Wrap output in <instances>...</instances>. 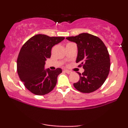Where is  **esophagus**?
Wrapping results in <instances>:
<instances>
[{
    "label": "esophagus",
    "mask_w": 128,
    "mask_h": 128,
    "mask_svg": "<svg viewBox=\"0 0 128 128\" xmlns=\"http://www.w3.org/2000/svg\"><path fill=\"white\" fill-rule=\"evenodd\" d=\"M64 72H66L67 73V74H70V73H72V72L70 71V70H64Z\"/></svg>",
    "instance_id": "esophagus-1"
}]
</instances>
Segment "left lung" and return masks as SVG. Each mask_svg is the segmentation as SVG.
I'll return each instance as SVG.
<instances>
[{"mask_svg": "<svg viewBox=\"0 0 128 128\" xmlns=\"http://www.w3.org/2000/svg\"><path fill=\"white\" fill-rule=\"evenodd\" d=\"M66 38L77 44L76 62L84 69L82 74L78 73L80 79L73 84L74 88L84 93L97 90L105 82L110 70V55L105 44L99 37L88 33Z\"/></svg>", "mask_w": 128, "mask_h": 128, "instance_id": "1", "label": "left lung"}]
</instances>
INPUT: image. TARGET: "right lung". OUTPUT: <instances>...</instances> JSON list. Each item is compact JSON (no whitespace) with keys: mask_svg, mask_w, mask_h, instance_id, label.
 <instances>
[{"mask_svg":"<svg viewBox=\"0 0 128 128\" xmlns=\"http://www.w3.org/2000/svg\"><path fill=\"white\" fill-rule=\"evenodd\" d=\"M64 38L37 34L22 47L17 60V73L25 87L34 94L45 95L55 88L62 70H45V61L50 58L52 47Z\"/></svg>","mask_w":128,"mask_h":128,"instance_id":"right-lung-1","label":"right lung"}]
</instances>
